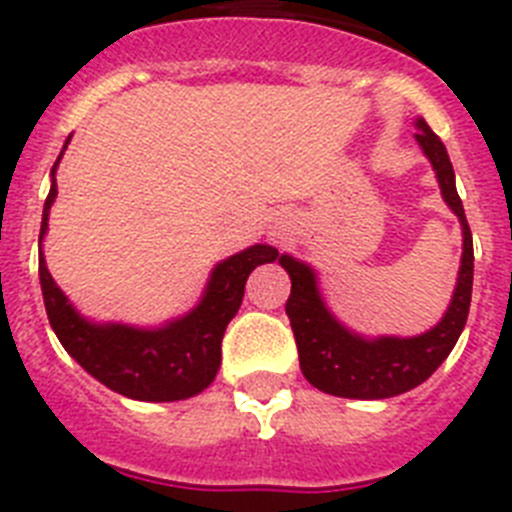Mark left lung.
<instances>
[{
  "mask_svg": "<svg viewBox=\"0 0 512 512\" xmlns=\"http://www.w3.org/2000/svg\"><path fill=\"white\" fill-rule=\"evenodd\" d=\"M416 142L429 157L442 187L444 203L462 225V266L457 287L442 322L416 337H368L348 330L327 309L317 287L312 266L281 253L279 264L292 279V294L287 299V314L292 322L299 350L302 373L314 388L340 398H391L424 383L447 360L464 330L472 299V233L464 218L462 200L454 185V170L442 139L429 129L424 119H416Z\"/></svg>",
  "mask_w": 512,
  "mask_h": 512,
  "instance_id": "left-lung-1",
  "label": "left lung"
}]
</instances>
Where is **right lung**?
Masks as SVG:
<instances>
[{
  "label": "right lung",
  "instance_id": "add662e5",
  "mask_svg": "<svg viewBox=\"0 0 512 512\" xmlns=\"http://www.w3.org/2000/svg\"><path fill=\"white\" fill-rule=\"evenodd\" d=\"M68 142L70 137L65 139V147ZM60 157L55 159L53 172H50L53 185L42 208L40 225V287L50 327L58 335L60 345L96 381L126 398L182 401V398L198 396L213 383L218 373L220 342H223L225 327L241 307L248 274L256 266L279 259V251L266 243H256L220 261L210 274L198 307L190 309L185 317H177L154 330L119 325V322L98 325V322L86 320L68 302L63 289L55 284L42 256V238L48 233L50 205L58 195L55 170H58Z\"/></svg>",
  "mask_w": 512,
  "mask_h": 512
}]
</instances>
